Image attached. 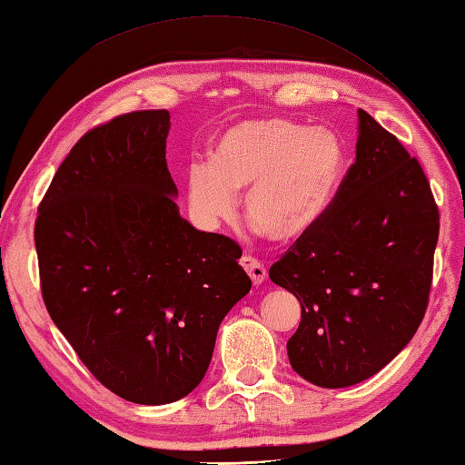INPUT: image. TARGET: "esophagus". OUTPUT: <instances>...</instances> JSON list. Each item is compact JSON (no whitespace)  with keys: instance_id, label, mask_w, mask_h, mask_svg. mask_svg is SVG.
Segmentation results:
<instances>
[{"instance_id":"34e87169","label":"esophagus","mask_w":465,"mask_h":465,"mask_svg":"<svg viewBox=\"0 0 465 465\" xmlns=\"http://www.w3.org/2000/svg\"><path fill=\"white\" fill-rule=\"evenodd\" d=\"M240 263H242V268L248 272L253 285H262L265 282V278H268V270H265V265L260 260L252 258V255H243Z\"/></svg>"}]
</instances>
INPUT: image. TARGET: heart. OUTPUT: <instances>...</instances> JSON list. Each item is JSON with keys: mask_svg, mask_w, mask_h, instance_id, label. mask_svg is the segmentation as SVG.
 Listing matches in <instances>:
<instances>
[{"mask_svg": "<svg viewBox=\"0 0 465 465\" xmlns=\"http://www.w3.org/2000/svg\"><path fill=\"white\" fill-rule=\"evenodd\" d=\"M343 165L340 140L325 127L283 117L243 120L222 134L210 163L187 173L195 215L207 225L235 212V193L265 238L290 243L312 232L333 200Z\"/></svg>", "mask_w": 465, "mask_h": 465, "instance_id": "heart-1", "label": "heart"}]
</instances>
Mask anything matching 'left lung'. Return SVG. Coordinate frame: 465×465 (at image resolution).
I'll use <instances>...</instances> for the list:
<instances>
[{
    "label": "left lung",
    "instance_id": "8db88e82",
    "mask_svg": "<svg viewBox=\"0 0 465 465\" xmlns=\"http://www.w3.org/2000/svg\"><path fill=\"white\" fill-rule=\"evenodd\" d=\"M355 162L322 220L270 268L302 305L292 368L348 388L406 348L428 310L440 212L416 157L358 110Z\"/></svg>",
    "mask_w": 465,
    "mask_h": 465
}]
</instances>
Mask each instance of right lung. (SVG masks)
<instances>
[{"instance_id": "add662e5", "label": "right lung", "mask_w": 465, "mask_h": 465, "mask_svg": "<svg viewBox=\"0 0 465 465\" xmlns=\"http://www.w3.org/2000/svg\"><path fill=\"white\" fill-rule=\"evenodd\" d=\"M170 112L114 117L67 153L35 220L45 308L95 380L160 406L203 380L217 328L252 288L242 248L183 220Z\"/></svg>"}]
</instances>
